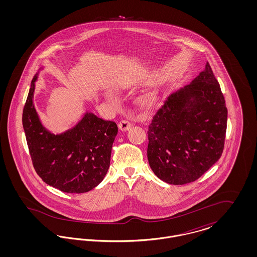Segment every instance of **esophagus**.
Instances as JSON below:
<instances>
[{
  "instance_id": "1",
  "label": "esophagus",
  "mask_w": 257,
  "mask_h": 257,
  "mask_svg": "<svg viewBox=\"0 0 257 257\" xmlns=\"http://www.w3.org/2000/svg\"><path fill=\"white\" fill-rule=\"evenodd\" d=\"M131 126H132V123L128 120H121L118 123V128L120 131H123V132L129 130L131 128Z\"/></svg>"
}]
</instances>
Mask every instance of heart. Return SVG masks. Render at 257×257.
I'll list each match as a JSON object with an SVG mask.
<instances>
[{"label":"heart","mask_w":257,"mask_h":257,"mask_svg":"<svg viewBox=\"0 0 257 257\" xmlns=\"http://www.w3.org/2000/svg\"><path fill=\"white\" fill-rule=\"evenodd\" d=\"M155 100H156V94L152 91H149V92L143 93L138 99V102H139L140 105L147 106V105L153 104Z\"/></svg>","instance_id":"obj_1"}]
</instances>
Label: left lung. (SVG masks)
Segmentation results:
<instances>
[{"label": "left lung", "instance_id": "8db88e82", "mask_svg": "<svg viewBox=\"0 0 257 257\" xmlns=\"http://www.w3.org/2000/svg\"><path fill=\"white\" fill-rule=\"evenodd\" d=\"M226 123L225 100L207 62L153 115L147 131L151 170L167 183L196 181L220 159Z\"/></svg>", "mask_w": 257, "mask_h": 257}]
</instances>
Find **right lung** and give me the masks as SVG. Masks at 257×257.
Instances as JSON below:
<instances>
[{"label":"right lung","instance_id":"add662e5","mask_svg":"<svg viewBox=\"0 0 257 257\" xmlns=\"http://www.w3.org/2000/svg\"><path fill=\"white\" fill-rule=\"evenodd\" d=\"M34 77L22 122L34 168L50 186L69 194L86 193L104 179L117 125L86 111L71 129L53 134L40 121L34 104Z\"/></svg>","mask_w":257,"mask_h":257}]
</instances>
